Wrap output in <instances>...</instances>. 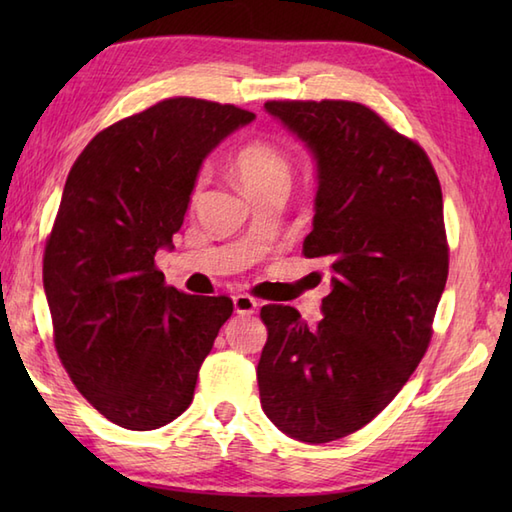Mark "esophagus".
<instances>
[{"mask_svg": "<svg viewBox=\"0 0 512 512\" xmlns=\"http://www.w3.org/2000/svg\"><path fill=\"white\" fill-rule=\"evenodd\" d=\"M257 306H259V303L248 295H235L233 297V308H235L237 314H253L257 310Z\"/></svg>", "mask_w": 512, "mask_h": 512, "instance_id": "obj_1", "label": "esophagus"}]
</instances>
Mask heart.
I'll use <instances>...</instances> for the list:
<instances>
[{"label":"heart","mask_w":512,"mask_h":512,"mask_svg":"<svg viewBox=\"0 0 512 512\" xmlns=\"http://www.w3.org/2000/svg\"><path fill=\"white\" fill-rule=\"evenodd\" d=\"M233 169L248 195L270 187H288L290 182L288 158L277 147L262 143V140H253V143L239 147L233 160ZM202 184L204 178H200L198 184H195L193 198L200 195Z\"/></svg>","instance_id":"obj_1"}]
</instances>
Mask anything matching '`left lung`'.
Here are the masks:
<instances>
[{
    "label": "left lung",
    "mask_w": 512,
    "mask_h": 512,
    "mask_svg": "<svg viewBox=\"0 0 512 512\" xmlns=\"http://www.w3.org/2000/svg\"><path fill=\"white\" fill-rule=\"evenodd\" d=\"M264 107L317 165L303 255L328 259L332 292L317 325L262 308L259 398L279 431L323 444L372 422L427 352L449 275L442 189L422 147L361 103Z\"/></svg>",
    "instance_id": "obj_1"
}]
</instances>
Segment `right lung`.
Here are the masks:
<instances>
[{
  "instance_id": "1",
  "label": "right lung",
  "mask_w": 512,
  "mask_h": 512,
  "mask_svg": "<svg viewBox=\"0 0 512 512\" xmlns=\"http://www.w3.org/2000/svg\"><path fill=\"white\" fill-rule=\"evenodd\" d=\"M253 121L235 105L167 99L96 134L68 173L43 255L54 347L118 427L176 420L233 314L228 297L165 286L154 259L173 248L204 158Z\"/></svg>"
}]
</instances>
